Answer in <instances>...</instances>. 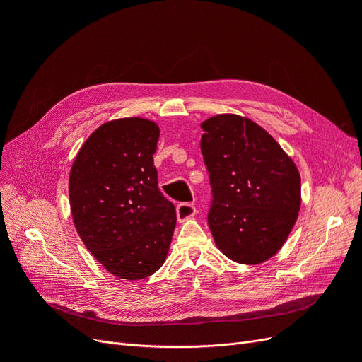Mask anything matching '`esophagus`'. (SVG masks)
<instances>
[{
	"label": "esophagus",
	"instance_id": "esophagus-1",
	"mask_svg": "<svg viewBox=\"0 0 362 362\" xmlns=\"http://www.w3.org/2000/svg\"><path fill=\"white\" fill-rule=\"evenodd\" d=\"M194 214H196L194 204H190V202H181V204H178V206H177V216H178V221L180 222L187 221V218L193 217Z\"/></svg>",
	"mask_w": 362,
	"mask_h": 362
}]
</instances>
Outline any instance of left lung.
Wrapping results in <instances>:
<instances>
[{
    "label": "left lung",
    "mask_w": 362,
    "mask_h": 362,
    "mask_svg": "<svg viewBox=\"0 0 362 362\" xmlns=\"http://www.w3.org/2000/svg\"><path fill=\"white\" fill-rule=\"evenodd\" d=\"M201 127L214 242L229 259L259 264L286 243L298 218L299 170L276 140L250 119L217 115Z\"/></svg>",
    "instance_id": "left-lung-1"
}]
</instances>
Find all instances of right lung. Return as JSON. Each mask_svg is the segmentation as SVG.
Masks as SVG:
<instances>
[{"instance_id": "1", "label": "right lung", "mask_w": 362, "mask_h": 362, "mask_svg": "<svg viewBox=\"0 0 362 362\" xmlns=\"http://www.w3.org/2000/svg\"><path fill=\"white\" fill-rule=\"evenodd\" d=\"M158 137L152 120H110L86 140L69 175L76 233L112 275L128 281L163 266L177 225L173 204L158 189Z\"/></svg>"}]
</instances>
